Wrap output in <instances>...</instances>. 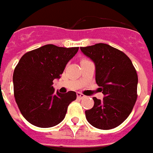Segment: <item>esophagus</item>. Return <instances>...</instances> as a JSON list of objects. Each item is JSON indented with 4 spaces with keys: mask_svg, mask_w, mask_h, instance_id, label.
I'll use <instances>...</instances> for the list:
<instances>
[{
    "mask_svg": "<svg viewBox=\"0 0 153 153\" xmlns=\"http://www.w3.org/2000/svg\"><path fill=\"white\" fill-rule=\"evenodd\" d=\"M77 97L79 98V99H82L83 97H85V96H84L83 94H82L81 93H77Z\"/></svg>",
    "mask_w": 153,
    "mask_h": 153,
    "instance_id": "1",
    "label": "esophagus"
}]
</instances>
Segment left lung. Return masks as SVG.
<instances>
[{
  "mask_svg": "<svg viewBox=\"0 0 153 153\" xmlns=\"http://www.w3.org/2000/svg\"><path fill=\"white\" fill-rule=\"evenodd\" d=\"M80 49L94 62L96 83L104 95L102 101L93 97L94 106L85 111L87 120L100 129L115 128L127 119L137 100L135 68L124 52L107 44Z\"/></svg>",
  "mask_w": 153,
  "mask_h": 153,
  "instance_id": "1",
  "label": "left lung"
}]
</instances>
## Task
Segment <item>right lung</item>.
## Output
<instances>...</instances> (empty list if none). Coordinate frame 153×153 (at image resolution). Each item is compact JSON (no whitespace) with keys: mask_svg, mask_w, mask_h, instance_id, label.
<instances>
[{"mask_svg":"<svg viewBox=\"0 0 153 153\" xmlns=\"http://www.w3.org/2000/svg\"><path fill=\"white\" fill-rule=\"evenodd\" d=\"M79 47L45 45L25 53L13 74L14 94L19 109L30 124L50 128L62 121L76 93H55L53 80L60 79Z\"/></svg>","mask_w":153,"mask_h":153,"instance_id":"add662e5","label":"right lung"}]
</instances>
